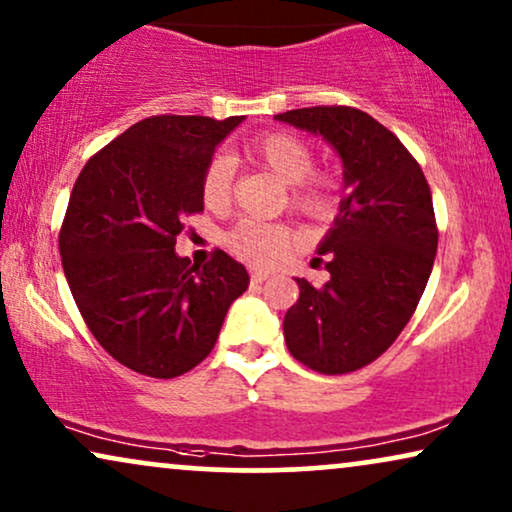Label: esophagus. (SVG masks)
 <instances>
[{
  "label": "esophagus",
  "mask_w": 512,
  "mask_h": 512,
  "mask_svg": "<svg viewBox=\"0 0 512 512\" xmlns=\"http://www.w3.org/2000/svg\"><path fill=\"white\" fill-rule=\"evenodd\" d=\"M250 278H252V283H262L269 278V271L267 269H250Z\"/></svg>",
  "instance_id": "obj_1"
}]
</instances>
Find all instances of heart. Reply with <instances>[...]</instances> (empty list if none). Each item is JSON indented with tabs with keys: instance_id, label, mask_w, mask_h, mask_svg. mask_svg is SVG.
<instances>
[{
	"instance_id": "heart-1",
	"label": "heart",
	"mask_w": 512,
	"mask_h": 512,
	"mask_svg": "<svg viewBox=\"0 0 512 512\" xmlns=\"http://www.w3.org/2000/svg\"><path fill=\"white\" fill-rule=\"evenodd\" d=\"M245 160L276 174L290 186V208L307 219H328L340 205V179L331 170H316L314 153L307 141L297 134L264 132L245 146ZM231 163L217 155L205 167L200 177V198L208 210H226L231 203ZM226 245L234 255L255 264H271L281 260L290 248L293 234L288 226L264 224L255 219H243L226 234Z\"/></svg>"
}]
</instances>
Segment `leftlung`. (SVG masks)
<instances>
[{
    "label": "left lung",
    "mask_w": 512,
    "mask_h": 512,
    "mask_svg": "<svg viewBox=\"0 0 512 512\" xmlns=\"http://www.w3.org/2000/svg\"><path fill=\"white\" fill-rule=\"evenodd\" d=\"M276 120L321 134L340 153L347 189L319 245L331 281L314 288L295 278L286 345L316 373L359 371L399 338L428 286L439 236L428 179L390 129L359 108H297Z\"/></svg>",
    "instance_id": "1"
}]
</instances>
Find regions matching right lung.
Instances as JSON below:
<instances>
[{
    "instance_id": "obj_1",
    "label": "right lung",
    "mask_w": 512,
    "mask_h": 512,
    "mask_svg": "<svg viewBox=\"0 0 512 512\" xmlns=\"http://www.w3.org/2000/svg\"><path fill=\"white\" fill-rule=\"evenodd\" d=\"M241 115H153L82 167L58 250L84 323L115 361L177 378L215 347L250 276L224 250L196 267L174 252L181 219L203 212L200 177Z\"/></svg>"
}]
</instances>
